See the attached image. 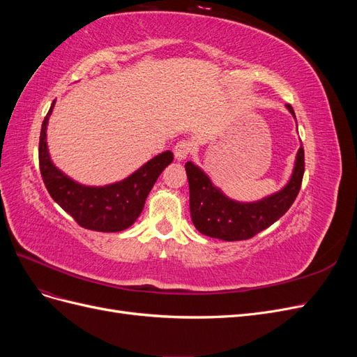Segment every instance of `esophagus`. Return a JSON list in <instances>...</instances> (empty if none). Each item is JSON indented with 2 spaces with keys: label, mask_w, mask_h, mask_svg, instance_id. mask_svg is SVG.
Returning a JSON list of instances; mask_svg holds the SVG:
<instances>
[{
  "label": "esophagus",
  "mask_w": 357,
  "mask_h": 357,
  "mask_svg": "<svg viewBox=\"0 0 357 357\" xmlns=\"http://www.w3.org/2000/svg\"><path fill=\"white\" fill-rule=\"evenodd\" d=\"M192 152V143L189 139H180V142L174 146V156L177 160L186 159Z\"/></svg>",
  "instance_id": "1"
}]
</instances>
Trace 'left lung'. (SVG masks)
I'll use <instances>...</instances> for the list:
<instances>
[{
  "instance_id": "obj_1",
  "label": "left lung",
  "mask_w": 357,
  "mask_h": 357,
  "mask_svg": "<svg viewBox=\"0 0 357 357\" xmlns=\"http://www.w3.org/2000/svg\"><path fill=\"white\" fill-rule=\"evenodd\" d=\"M287 109L295 116L290 104H287ZM185 168L189 180L190 215L195 228L211 238L241 241L266 229L291 207L302 185L305 158L304 147L301 146L296 155L294 176L287 186L271 197L250 204L235 202L226 198L192 162H188Z\"/></svg>"
}]
</instances>
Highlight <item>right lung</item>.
I'll return each mask as SVG.
<instances>
[{
    "mask_svg": "<svg viewBox=\"0 0 357 357\" xmlns=\"http://www.w3.org/2000/svg\"><path fill=\"white\" fill-rule=\"evenodd\" d=\"M53 104L43 121L38 143L40 172L50 197L82 228L100 232H119L129 228L142 214L149 192L160 172L172 162V153L168 150L155 156L134 174L113 185L102 188L83 186L67 177L50 160L46 128Z\"/></svg>",
    "mask_w": 357,
    "mask_h": 357,
    "instance_id": "1",
    "label": "right lung"
}]
</instances>
